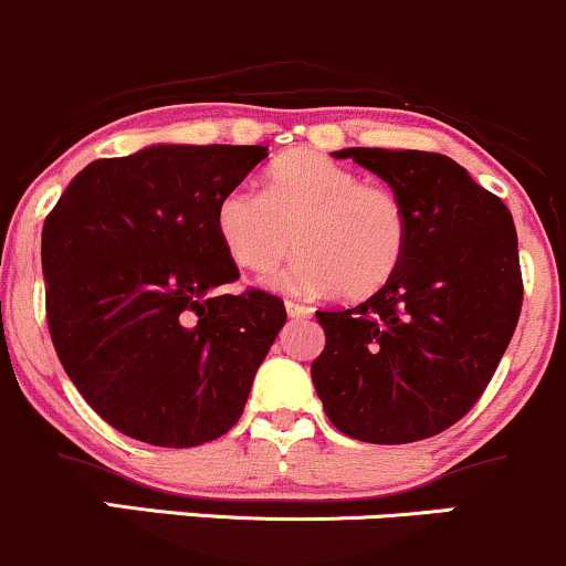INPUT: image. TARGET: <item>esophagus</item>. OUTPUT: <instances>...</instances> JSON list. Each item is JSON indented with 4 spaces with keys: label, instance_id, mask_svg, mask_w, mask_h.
I'll return each mask as SVG.
<instances>
[{
    "label": "esophagus",
    "instance_id": "34e87169",
    "mask_svg": "<svg viewBox=\"0 0 566 566\" xmlns=\"http://www.w3.org/2000/svg\"><path fill=\"white\" fill-rule=\"evenodd\" d=\"M284 308H287V314L293 316V319H306V316H312V308L303 306V303H295V301L284 303Z\"/></svg>",
    "mask_w": 566,
    "mask_h": 566
}]
</instances>
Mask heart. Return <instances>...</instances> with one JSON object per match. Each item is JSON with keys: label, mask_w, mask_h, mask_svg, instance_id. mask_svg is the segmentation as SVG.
<instances>
[{"label": "heart", "mask_w": 566, "mask_h": 566, "mask_svg": "<svg viewBox=\"0 0 566 566\" xmlns=\"http://www.w3.org/2000/svg\"><path fill=\"white\" fill-rule=\"evenodd\" d=\"M214 231L239 269L271 273L301 250L279 279L290 293L335 287L340 297L374 295L400 269L411 235L402 198L365 185L327 155H279L263 174V192L231 188L214 207Z\"/></svg>", "instance_id": "1"}]
</instances>
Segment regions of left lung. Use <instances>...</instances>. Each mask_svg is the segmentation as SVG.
Instances as JSON below:
<instances>
[{"instance_id": "8db88e82", "label": "left lung", "mask_w": 566, "mask_h": 566, "mask_svg": "<svg viewBox=\"0 0 566 566\" xmlns=\"http://www.w3.org/2000/svg\"><path fill=\"white\" fill-rule=\"evenodd\" d=\"M402 198L411 220L395 276L352 308L316 312L312 363L327 419L354 440L413 443L457 424L492 381L518 325L524 282L505 203L457 160L352 147Z\"/></svg>"}]
</instances>
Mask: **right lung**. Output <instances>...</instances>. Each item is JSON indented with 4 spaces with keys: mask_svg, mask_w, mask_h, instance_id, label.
<instances>
[{
    "mask_svg": "<svg viewBox=\"0 0 566 566\" xmlns=\"http://www.w3.org/2000/svg\"><path fill=\"white\" fill-rule=\"evenodd\" d=\"M265 155L155 145L93 160L45 217L48 331L77 392L117 432L188 449L244 411L287 312L265 290L222 295L239 269L214 207Z\"/></svg>",
    "mask_w": 566,
    "mask_h": 566,
    "instance_id": "1",
    "label": "right lung"
}]
</instances>
